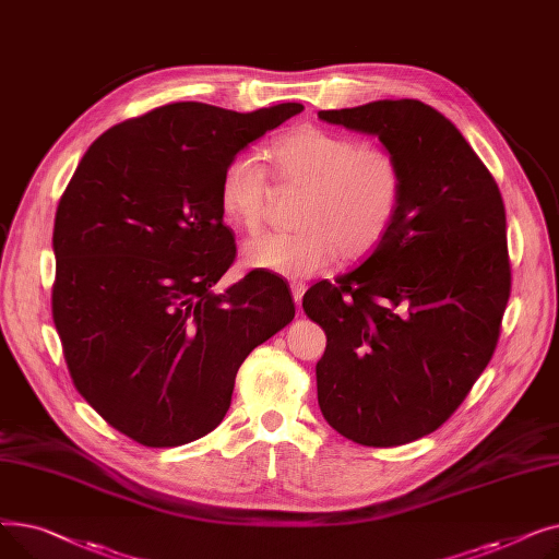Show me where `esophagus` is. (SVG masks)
<instances>
[{"label": "esophagus", "instance_id": "34e87169", "mask_svg": "<svg viewBox=\"0 0 559 559\" xmlns=\"http://www.w3.org/2000/svg\"><path fill=\"white\" fill-rule=\"evenodd\" d=\"M289 289H292V299H295V304H297V306H301L304 292H306V283H301V281H295V283L289 285Z\"/></svg>", "mask_w": 559, "mask_h": 559}]
</instances>
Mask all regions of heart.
I'll return each instance as SVG.
<instances>
[{
    "instance_id": "b5f03b06",
    "label": "heart",
    "mask_w": 559,
    "mask_h": 559,
    "mask_svg": "<svg viewBox=\"0 0 559 559\" xmlns=\"http://www.w3.org/2000/svg\"><path fill=\"white\" fill-rule=\"evenodd\" d=\"M276 183L301 188L292 233H262L242 249L251 270L285 278H308L333 262L371 253L392 230L405 176L385 146H362L356 138L304 124L264 150ZM264 171L251 156H235L219 179L222 217L247 233L262 224Z\"/></svg>"
}]
</instances>
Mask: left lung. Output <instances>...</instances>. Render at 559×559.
Instances as JSON below:
<instances>
[{"instance_id":"left-lung-1","label":"left lung","mask_w":559,"mask_h":559,"mask_svg":"<svg viewBox=\"0 0 559 559\" xmlns=\"http://www.w3.org/2000/svg\"><path fill=\"white\" fill-rule=\"evenodd\" d=\"M376 135L405 176L399 217L373 253L312 285L326 333L317 362L324 419L362 447L435 432L489 365L512 289L501 190L455 124L417 99L319 110Z\"/></svg>"}]
</instances>
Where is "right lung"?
<instances>
[{
    "instance_id": "obj_1",
    "label": "right lung",
    "mask_w": 559,
    "mask_h": 559,
    "mask_svg": "<svg viewBox=\"0 0 559 559\" xmlns=\"http://www.w3.org/2000/svg\"><path fill=\"white\" fill-rule=\"evenodd\" d=\"M301 110L154 108L99 135L58 201L51 314L72 383L142 447L215 430L245 358L295 319L276 274L213 285L235 260L226 163Z\"/></svg>"
}]
</instances>
